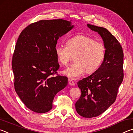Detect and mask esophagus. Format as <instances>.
Returning a JSON list of instances; mask_svg holds the SVG:
<instances>
[{"label":"esophagus","instance_id":"1","mask_svg":"<svg viewBox=\"0 0 133 133\" xmlns=\"http://www.w3.org/2000/svg\"><path fill=\"white\" fill-rule=\"evenodd\" d=\"M68 82H69V85H75V83H74V82H73V81L72 80H71V79H69Z\"/></svg>","mask_w":133,"mask_h":133}]
</instances>
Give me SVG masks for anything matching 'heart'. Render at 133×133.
I'll use <instances>...</instances> for the list:
<instances>
[{
  "mask_svg": "<svg viewBox=\"0 0 133 133\" xmlns=\"http://www.w3.org/2000/svg\"><path fill=\"white\" fill-rule=\"evenodd\" d=\"M55 51L58 62L66 65L74 56V63L62 71L70 78L80 77L85 71L93 73L98 69L104 57L105 48L102 42L95 41L86 35H79L70 38L66 46L56 45Z\"/></svg>",
  "mask_w": 133,
  "mask_h": 133,
  "instance_id": "obj_1",
  "label": "heart"
}]
</instances>
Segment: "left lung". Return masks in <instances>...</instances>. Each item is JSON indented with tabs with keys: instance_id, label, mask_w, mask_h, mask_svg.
<instances>
[{
	"instance_id": "8db88e82",
	"label": "left lung",
	"mask_w": 133,
	"mask_h": 133,
	"mask_svg": "<svg viewBox=\"0 0 133 133\" xmlns=\"http://www.w3.org/2000/svg\"><path fill=\"white\" fill-rule=\"evenodd\" d=\"M102 38L105 48L100 67L77 83L82 94L76 103L77 113L83 117H97L115 102L118 89L123 80V51L116 38L105 28L87 24Z\"/></svg>"
}]
</instances>
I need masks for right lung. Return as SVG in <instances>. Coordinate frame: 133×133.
Returning <instances> with one entry per match:
<instances>
[{"label":"right lung","mask_w":133,"mask_h":133,"mask_svg":"<svg viewBox=\"0 0 133 133\" xmlns=\"http://www.w3.org/2000/svg\"><path fill=\"white\" fill-rule=\"evenodd\" d=\"M74 27L65 20H43L27 26L19 35L12 63L15 89L31 111H50L56 94L67 85V77L52 76L59 68L55 48L58 38Z\"/></svg>","instance_id":"right-lung-1"}]
</instances>
